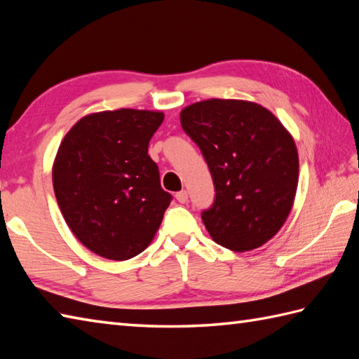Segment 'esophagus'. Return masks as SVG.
Masks as SVG:
<instances>
[{"label": "esophagus", "mask_w": 359, "mask_h": 359, "mask_svg": "<svg viewBox=\"0 0 359 359\" xmlns=\"http://www.w3.org/2000/svg\"><path fill=\"white\" fill-rule=\"evenodd\" d=\"M175 199H177V202H180V203H187L188 202V193L185 191V189H182V191L175 193Z\"/></svg>", "instance_id": "obj_1"}]
</instances>
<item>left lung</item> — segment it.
Masks as SVG:
<instances>
[{
  "mask_svg": "<svg viewBox=\"0 0 359 359\" xmlns=\"http://www.w3.org/2000/svg\"><path fill=\"white\" fill-rule=\"evenodd\" d=\"M180 125L215 182V203L202 212L212 241L239 253L262 247L294 202L299 158L292 134L264 106L224 98L187 106Z\"/></svg>",
  "mask_w": 359,
  "mask_h": 359,
  "instance_id": "left-lung-1",
  "label": "left lung"
}]
</instances>
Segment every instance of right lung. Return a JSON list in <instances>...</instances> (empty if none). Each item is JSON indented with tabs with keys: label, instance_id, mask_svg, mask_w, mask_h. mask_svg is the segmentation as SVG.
<instances>
[{
	"label": "right lung",
	"instance_id": "1",
	"mask_svg": "<svg viewBox=\"0 0 359 359\" xmlns=\"http://www.w3.org/2000/svg\"><path fill=\"white\" fill-rule=\"evenodd\" d=\"M163 112L117 109L80 118L60 143L52 184L67 226L83 245L126 261L154 239L171 194L148 156Z\"/></svg>",
	"mask_w": 359,
	"mask_h": 359
}]
</instances>
